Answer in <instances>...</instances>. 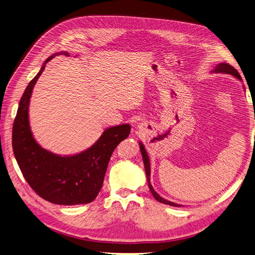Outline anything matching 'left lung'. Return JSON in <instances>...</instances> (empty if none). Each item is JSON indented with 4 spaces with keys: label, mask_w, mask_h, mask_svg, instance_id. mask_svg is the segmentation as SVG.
<instances>
[{
    "label": "left lung",
    "mask_w": 255,
    "mask_h": 255,
    "mask_svg": "<svg viewBox=\"0 0 255 255\" xmlns=\"http://www.w3.org/2000/svg\"><path fill=\"white\" fill-rule=\"evenodd\" d=\"M214 73H225V74H229V75H232L235 76L236 78H238L239 80H242L241 76L239 74V72L234 68V66H231L230 64L228 63H225V62H222V63H219L215 70H214ZM139 148H140V152H141V155H142V160H143V164H145V170H146V175H147V179H148V184H149V189L153 195V197L156 199V200L160 203H163V204H168V205H171V206H181L179 204H176L174 202H171V201H168L165 200V199H163L162 197H160L156 192L154 191V189L152 187V184L150 182V160H149V157H148V154H147V151L145 149V147H143V145L141 142H139Z\"/></svg>",
    "instance_id": "obj_1"
}]
</instances>
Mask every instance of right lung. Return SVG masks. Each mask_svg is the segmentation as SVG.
<instances>
[{
    "instance_id": "right-lung-1",
    "label": "right lung",
    "mask_w": 255,
    "mask_h": 255,
    "mask_svg": "<svg viewBox=\"0 0 255 255\" xmlns=\"http://www.w3.org/2000/svg\"><path fill=\"white\" fill-rule=\"evenodd\" d=\"M59 54L69 56L66 52ZM55 55L45 61L20 98L12 129L13 153L26 181L42 199L59 205L85 204L94 201L100 192L110 156L128 137L130 125L107 128L91 148L72 156H60L41 148L30 129L29 102L34 84Z\"/></svg>"
}]
</instances>
